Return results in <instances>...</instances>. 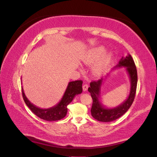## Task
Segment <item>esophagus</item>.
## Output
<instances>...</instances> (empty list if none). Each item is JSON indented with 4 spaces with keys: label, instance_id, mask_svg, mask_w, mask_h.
<instances>
[{
    "label": "esophagus",
    "instance_id": "esophagus-1",
    "mask_svg": "<svg viewBox=\"0 0 157 157\" xmlns=\"http://www.w3.org/2000/svg\"><path fill=\"white\" fill-rule=\"evenodd\" d=\"M88 88V84H84L83 85V90H84V92L86 91Z\"/></svg>",
    "mask_w": 157,
    "mask_h": 157
}]
</instances>
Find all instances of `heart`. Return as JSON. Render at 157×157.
Wrapping results in <instances>:
<instances>
[{"label": "heart", "mask_w": 157, "mask_h": 157, "mask_svg": "<svg viewBox=\"0 0 157 157\" xmlns=\"http://www.w3.org/2000/svg\"><path fill=\"white\" fill-rule=\"evenodd\" d=\"M106 51V48L104 46H98L92 48L87 52L82 59V61L87 65L92 64L94 62L99 60L97 63L93 65L92 68V73L95 75H100L104 73L108 68L112 60V53L109 52L104 55Z\"/></svg>", "instance_id": "heart-1"}]
</instances>
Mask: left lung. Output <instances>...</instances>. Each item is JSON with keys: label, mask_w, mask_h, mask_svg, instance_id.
Returning <instances> with one entry per match:
<instances>
[{"label": "left lung", "mask_w": 157, "mask_h": 157, "mask_svg": "<svg viewBox=\"0 0 157 157\" xmlns=\"http://www.w3.org/2000/svg\"><path fill=\"white\" fill-rule=\"evenodd\" d=\"M117 67H125L126 71L128 73L129 78L131 83L130 92L128 98L122 104L116 106L115 108H106L100 101V95H101V88L103 82L101 78L98 81L92 82L90 84L88 92H90L92 98V106L91 108L92 116L95 119L102 122H111L117 119L120 117L128 111L132 105L135 98L136 87L138 82L137 69L135 63L132 56L129 55L125 57H122L119 62V64L114 69Z\"/></svg>", "instance_id": "left-lung-1"}]
</instances>
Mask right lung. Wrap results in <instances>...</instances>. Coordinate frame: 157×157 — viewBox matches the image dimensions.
Segmentation results:
<instances>
[{"mask_svg":"<svg viewBox=\"0 0 157 157\" xmlns=\"http://www.w3.org/2000/svg\"><path fill=\"white\" fill-rule=\"evenodd\" d=\"M82 84L83 82L82 80L69 82L67 88L61 101L57 105L49 109H40L33 105L26 97L23 89L21 88L23 98L29 109L38 117L48 121H58L66 116L67 113V106L73 101L75 95L81 94L82 92Z\"/></svg>","mask_w":157,"mask_h":157,"instance_id":"1","label":"right lung"}]
</instances>
